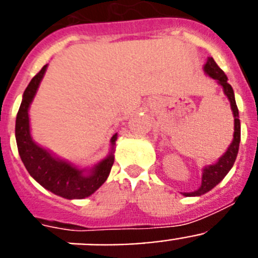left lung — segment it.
Wrapping results in <instances>:
<instances>
[{
	"mask_svg": "<svg viewBox=\"0 0 258 258\" xmlns=\"http://www.w3.org/2000/svg\"><path fill=\"white\" fill-rule=\"evenodd\" d=\"M204 71H206V74L209 77L217 80V83L223 88V93L229 98L232 115H234V138H232V142L230 143L227 151L218 159L217 163L213 164V165L206 166L203 169L202 186L194 192H183L184 197H200L203 194L212 190L214 186H217L225 178V175L229 173V170L231 169L234 163H235L236 155H238L239 151V143H240V120H239L238 106H236L234 90H232L231 85L227 83L226 75L218 67L213 58H208L206 66H204Z\"/></svg>",
	"mask_w": 258,
	"mask_h": 258,
	"instance_id": "8db88e82",
	"label": "left lung"
}]
</instances>
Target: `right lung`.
Instances as JSON below:
<instances>
[{
  "mask_svg": "<svg viewBox=\"0 0 258 258\" xmlns=\"http://www.w3.org/2000/svg\"><path fill=\"white\" fill-rule=\"evenodd\" d=\"M46 67L47 64L41 68L40 72L31 80L23 94L22 104L18 111L15 122L18 151L26 169L42 187L66 199H84L90 197L106 182L115 157L111 152V155H108L101 163H98L88 174H85L84 170L52 156L47 150L33 142L29 127L28 109L41 80L44 77ZM116 140L117 134L111 138L112 149Z\"/></svg>",
  "mask_w": 258,
  "mask_h": 258,
  "instance_id": "right-lung-1",
  "label": "right lung"
}]
</instances>
